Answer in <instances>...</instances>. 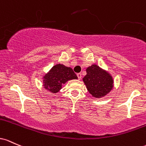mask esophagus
<instances>
[{
	"label": "esophagus",
	"instance_id": "obj_1",
	"mask_svg": "<svg viewBox=\"0 0 146 146\" xmlns=\"http://www.w3.org/2000/svg\"><path fill=\"white\" fill-rule=\"evenodd\" d=\"M77 77H78V80H80L81 78V77H82V76H81V73H78L77 74Z\"/></svg>",
	"mask_w": 146,
	"mask_h": 146
}]
</instances>
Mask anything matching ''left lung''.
I'll list each match as a JSON object with an SVG mask.
<instances>
[{
	"mask_svg": "<svg viewBox=\"0 0 146 146\" xmlns=\"http://www.w3.org/2000/svg\"><path fill=\"white\" fill-rule=\"evenodd\" d=\"M86 72L83 81L92 96L95 98L104 97L112 90L114 81L106 70L94 64L86 69Z\"/></svg>",
	"mask_w": 146,
	"mask_h": 146,
	"instance_id": "1",
	"label": "left lung"
}]
</instances>
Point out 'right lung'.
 <instances>
[{
  "mask_svg": "<svg viewBox=\"0 0 146 146\" xmlns=\"http://www.w3.org/2000/svg\"><path fill=\"white\" fill-rule=\"evenodd\" d=\"M77 78L71 68L63 64H57L43 76V87L52 93H57L62 88V85L70 80Z\"/></svg>",
  "mask_w": 146,
  "mask_h": 146,
  "instance_id": "1",
  "label": "right lung"
}]
</instances>
